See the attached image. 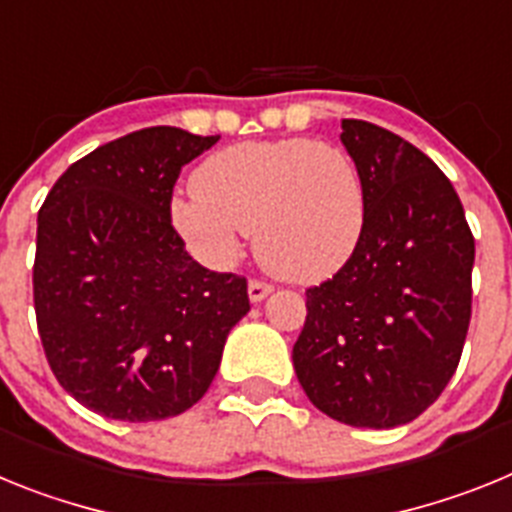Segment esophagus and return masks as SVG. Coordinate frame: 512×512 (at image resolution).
<instances>
[{
  "label": "esophagus",
  "instance_id": "esophagus-1",
  "mask_svg": "<svg viewBox=\"0 0 512 512\" xmlns=\"http://www.w3.org/2000/svg\"><path fill=\"white\" fill-rule=\"evenodd\" d=\"M269 292H271V284L259 282V279H251V282H248V297H251V302H261Z\"/></svg>",
  "mask_w": 512,
  "mask_h": 512
}]
</instances>
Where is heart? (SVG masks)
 Returning a JSON list of instances; mask_svg holds the SVG:
<instances>
[{
  "instance_id": "obj_1",
  "label": "heart",
  "mask_w": 512,
  "mask_h": 512,
  "mask_svg": "<svg viewBox=\"0 0 512 512\" xmlns=\"http://www.w3.org/2000/svg\"><path fill=\"white\" fill-rule=\"evenodd\" d=\"M194 184L174 197L171 220L210 264L233 259L253 233L266 269L289 282H320L346 264L364 230L359 166L318 140L230 146L207 158Z\"/></svg>"
}]
</instances>
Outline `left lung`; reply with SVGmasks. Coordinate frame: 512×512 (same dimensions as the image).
<instances>
[{"instance_id":"1","label":"left lung","mask_w":512,"mask_h":512,"mask_svg":"<svg viewBox=\"0 0 512 512\" xmlns=\"http://www.w3.org/2000/svg\"><path fill=\"white\" fill-rule=\"evenodd\" d=\"M341 128L364 182V230L333 279L305 292L292 361L328 418L395 428L431 408L459 366L474 238L459 194L423 151L372 122Z\"/></svg>"}]
</instances>
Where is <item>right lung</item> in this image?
Instances as JSON below:
<instances>
[{
  "instance_id": "add662e5",
  "label": "right lung",
  "mask_w": 512,
  "mask_h": 512,
  "mask_svg": "<svg viewBox=\"0 0 512 512\" xmlns=\"http://www.w3.org/2000/svg\"><path fill=\"white\" fill-rule=\"evenodd\" d=\"M220 135L135 130L63 171L38 212L33 300L45 359L84 408L146 423L212 384L246 277L205 269L171 225L182 166Z\"/></svg>"
}]
</instances>
